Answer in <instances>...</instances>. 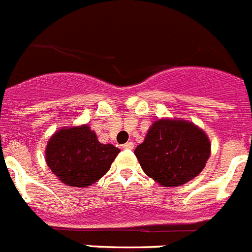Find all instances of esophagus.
Listing matches in <instances>:
<instances>
[{
    "instance_id": "34e87169",
    "label": "esophagus",
    "mask_w": 252,
    "mask_h": 252,
    "mask_svg": "<svg viewBox=\"0 0 252 252\" xmlns=\"http://www.w3.org/2000/svg\"><path fill=\"white\" fill-rule=\"evenodd\" d=\"M133 147H134V143H133L132 141H129V142H126L123 145V149H126V150H132Z\"/></svg>"
}]
</instances>
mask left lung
Wrapping results in <instances>:
<instances>
[{
  "mask_svg": "<svg viewBox=\"0 0 252 252\" xmlns=\"http://www.w3.org/2000/svg\"><path fill=\"white\" fill-rule=\"evenodd\" d=\"M210 141L193 123L158 119L134 150L141 168L162 187H178L201 173L210 158Z\"/></svg>",
  "mask_w": 252,
  "mask_h": 252,
  "instance_id": "left-lung-1",
  "label": "left lung"
}]
</instances>
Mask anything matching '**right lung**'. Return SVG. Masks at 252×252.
Listing matches in <instances>:
<instances>
[{
  "instance_id": "add662e5",
  "label": "right lung",
  "mask_w": 252,
  "mask_h": 252,
  "mask_svg": "<svg viewBox=\"0 0 252 252\" xmlns=\"http://www.w3.org/2000/svg\"><path fill=\"white\" fill-rule=\"evenodd\" d=\"M120 150L98 142L87 124L61 128L48 139L46 162L63 183L88 187L106 174Z\"/></svg>"
}]
</instances>
